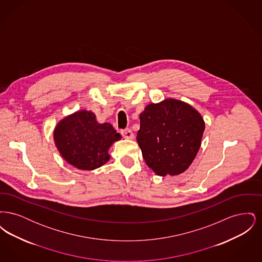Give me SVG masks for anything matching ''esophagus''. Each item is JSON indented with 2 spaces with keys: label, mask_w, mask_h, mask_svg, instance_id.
I'll use <instances>...</instances> for the list:
<instances>
[{
  "label": "esophagus",
  "mask_w": 262,
  "mask_h": 262,
  "mask_svg": "<svg viewBox=\"0 0 262 262\" xmlns=\"http://www.w3.org/2000/svg\"><path fill=\"white\" fill-rule=\"evenodd\" d=\"M122 136L125 137V139H134L135 138L134 133L130 129H128V128L122 130Z\"/></svg>",
  "instance_id": "1"
}]
</instances>
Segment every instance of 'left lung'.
I'll list each match as a JSON object with an SVG mask.
<instances>
[{
	"instance_id": "8db88e82",
	"label": "left lung",
	"mask_w": 262,
	"mask_h": 262,
	"mask_svg": "<svg viewBox=\"0 0 262 262\" xmlns=\"http://www.w3.org/2000/svg\"><path fill=\"white\" fill-rule=\"evenodd\" d=\"M137 140L146 165L158 176L188 169L201 145L205 123L200 113L181 100L148 104L139 115Z\"/></svg>"
}]
</instances>
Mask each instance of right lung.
I'll use <instances>...</instances> for the list:
<instances>
[{"mask_svg":"<svg viewBox=\"0 0 262 262\" xmlns=\"http://www.w3.org/2000/svg\"><path fill=\"white\" fill-rule=\"evenodd\" d=\"M54 142L62 158L78 170L92 171L110 160L109 149L122 136L111 124H99L95 114L79 110L55 126Z\"/></svg>","mask_w":262,"mask_h":262,"instance_id":"obj_1","label":"right lung"}]
</instances>
